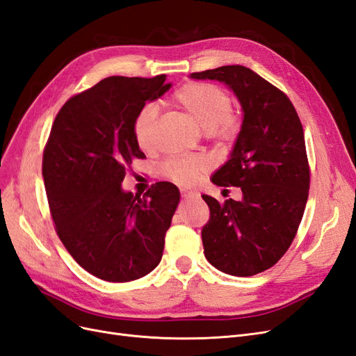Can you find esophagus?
<instances>
[{
  "mask_svg": "<svg viewBox=\"0 0 356 356\" xmlns=\"http://www.w3.org/2000/svg\"><path fill=\"white\" fill-rule=\"evenodd\" d=\"M181 196L182 199H190V197H197V191H193V190H181Z\"/></svg>",
  "mask_w": 356,
  "mask_h": 356,
  "instance_id": "esophagus-1",
  "label": "esophagus"
}]
</instances>
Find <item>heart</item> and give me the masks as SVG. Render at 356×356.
<instances>
[{
    "label": "heart",
    "instance_id": "obj_1",
    "mask_svg": "<svg viewBox=\"0 0 356 356\" xmlns=\"http://www.w3.org/2000/svg\"><path fill=\"white\" fill-rule=\"evenodd\" d=\"M175 102L182 106L204 132H212L221 139H230L239 129V120L230 108V95L217 84L193 81L179 88L174 95ZM157 108L153 104L144 105L135 117L134 135L143 149L153 148V127ZM208 169V161L202 157H174L163 165V175L179 186H193Z\"/></svg>",
    "mask_w": 356,
    "mask_h": 356
}]
</instances>
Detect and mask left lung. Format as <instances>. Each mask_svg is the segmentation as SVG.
Listing matches in <instances>:
<instances>
[{
	"label": "left lung",
	"instance_id": "left-lung-1",
	"mask_svg": "<svg viewBox=\"0 0 356 356\" xmlns=\"http://www.w3.org/2000/svg\"><path fill=\"white\" fill-rule=\"evenodd\" d=\"M190 79L224 83L242 108L241 131L211 181L241 187L242 199L203 195L211 220L202 230L207 260L232 276H252L279 261L293 242L309 196L303 126L286 95L252 70L225 65Z\"/></svg>",
	"mask_w": 356,
	"mask_h": 356
}]
</instances>
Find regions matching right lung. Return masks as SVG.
Segmentation results:
<instances>
[{"label": "right lung", "mask_w": 356, "mask_h": 356, "mask_svg": "<svg viewBox=\"0 0 356 356\" xmlns=\"http://www.w3.org/2000/svg\"><path fill=\"white\" fill-rule=\"evenodd\" d=\"M170 86L165 74L106 77L67 101L51 126L42 156L51 218L74 260L104 281H135L163 255L178 187L161 181L139 197L122 182L132 160L145 157L134 135L136 114Z\"/></svg>", "instance_id": "1"}]
</instances>
